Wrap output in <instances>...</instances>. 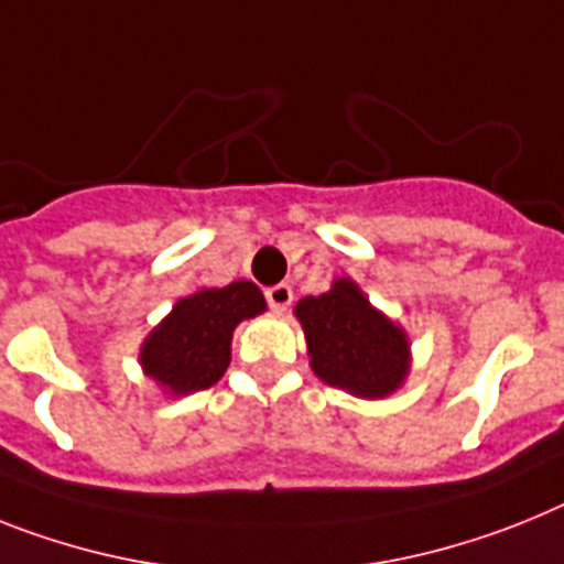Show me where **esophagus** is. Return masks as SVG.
<instances>
[{"mask_svg": "<svg viewBox=\"0 0 564 564\" xmlns=\"http://www.w3.org/2000/svg\"><path fill=\"white\" fill-rule=\"evenodd\" d=\"M264 300H268V305H271L273 311H288V305H291V302H293L291 285H285V282H279V285L268 288V291H264Z\"/></svg>", "mask_w": 564, "mask_h": 564, "instance_id": "obj_1", "label": "esophagus"}]
</instances>
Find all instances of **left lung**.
Segmentation results:
<instances>
[{
    "instance_id": "8db88e82",
    "label": "left lung",
    "mask_w": 564,
    "mask_h": 564,
    "mask_svg": "<svg viewBox=\"0 0 564 564\" xmlns=\"http://www.w3.org/2000/svg\"><path fill=\"white\" fill-rule=\"evenodd\" d=\"M296 316L305 328L311 368L328 384L379 399L405 379V334L373 311L350 279L334 282L322 296H305Z\"/></svg>"
}]
</instances>
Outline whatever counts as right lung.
Here are the masks:
<instances>
[{
  "mask_svg": "<svg viewBox=\"0 0 564 564\" xmlns=\"http://www.w3.org/2000/svg\"><path fill=\"white\" fill-rule=\"evenodd\" d=\"M262 311L264 296L253 282H230L185 296L144 339V373L173 393L205 391L228 370L236 325Z\"/></svg>",
  "mask_w": 564,
  "mask_h": 564,
  "instance_id": "obj_1",
  "label": "right lung"
}]
</instances>
